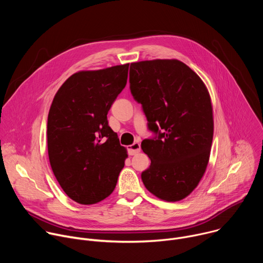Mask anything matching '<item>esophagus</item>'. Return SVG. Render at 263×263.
Listing matches in <instances>:
<instances>
[{
  "instance_id": "1",
  "label": "esophagus",
  "mask_w": 263,
  "mask_h": 263,
  "mask_svg": "<svg viewBox=\"0 0 263 263\" xmlns=\"http://www.w3.org/2000/svg\"><path fill=\"white\" fill-rule=\"evenodd\" d=\"M127 151H128V154L130 156L136 155L137 153L140 152V144L138 142H134V143L127 146Z\"/></svg>"
}]
</instances>
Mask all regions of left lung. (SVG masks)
Here are the masks:
<instances>
[{
  "instance_id": "8db88e82",
  "label": "left lung",
  "mask_w": 263,
  "mask_h": 263,
  "mask_svg": "<svg viewBox=\"0 0 263 263\" xmlns=\"http://www.w3.org/2000/svg\"><path fill=\"white\" fill-rule=\"evenodd\" d=\"M130 90L156 136L141 142L151 165L141 173L145 189L176 202L201 181L210 156L213 117L209 92L198 74L176 59L131 63Z\"/></svg>"
}]
</instances>
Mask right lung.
Listing matches in <instances>:
<instances>
[{
    "label": "right lung",
    "mask_w": 263,
    "mask_h": 263,
    "mask_svg": "<svg viewBox=\"0 0 263 263\" xmlns=\"http://www.w3.org/2000/svg\"><path fill=\"white\" fill-rule=\"evenodd\" d=\"M129 63L82 70L61 85L48 116V153L63 192L74 202L96 204L115 191L128 157L107 114L125 88Z\"/></svg>",
    "instance_id": "add662e5"
}]
</instances>
